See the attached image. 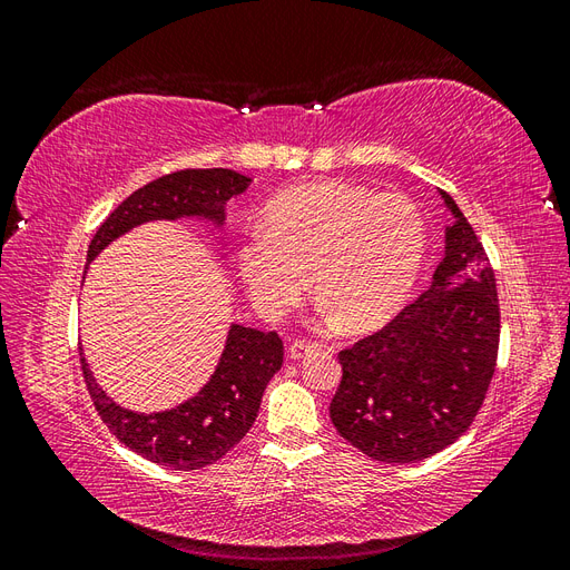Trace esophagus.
Returning a JSON list of instances; mask_svg holds the SVG:
<instances>
[{"mask_svg":"<svg viewBox=\"0 0 570 570\" xmlns=\"http://www.w3.org/2000/svg\"><path fill=\"white\" fill-rule=\"evenodd\" d=\"M314 352H318V344L316 342H306V340L292 342L289 347H287L289 358H306V356H312Z\"/></svg>","mask_w":570,"mask_h":570,"instance_id":"obj_1","label":"esophagus"}]
</instances>
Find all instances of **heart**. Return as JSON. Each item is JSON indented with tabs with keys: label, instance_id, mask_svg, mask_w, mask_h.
I'll return each instance as SVG.
<instances>
[{
	"label": "heart",
	"instance_id": "1",
	"mask_svg": "<svg viewBox=\"0 0 570 570\" xmlns=\"http://www.w3.org/2000/svg\"><path fill=\"white\" fill-rule=\"evenodd\" d=\"M425 226L404 195L323 180L271 199L264 228L237 249L252 302L268 318L285 316L312 283L325 325L371 327L406 299L423 262Z\"/></svg>",
	"mask_w": 570,
	"mask_h": 570
}]
</instances>
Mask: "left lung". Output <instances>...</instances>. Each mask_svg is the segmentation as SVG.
<instances>
[{
	"mask_svg": "<svg viewBox=\"0 0 570 570\" xmlns=\"http://www.w3.org/2000/svg\"><path fill=\"white\" fill-rule=\"evenodd\" d=\"M444 258L423 295L381 331L337 354L331 402L337 433L383 463H416L471 428L499 350V299L490 258L456 202Z\"/></svg>",
	"mask_w": 570,
	"mask_h": 570,
	"instance_id": "left-lung-1",
	"label": "left lung"
}]
</instances>
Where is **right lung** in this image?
<instances>
[{"label": "right lung", "instance_id": "1", "mask_svg": "<svg viewBox=\"0 0 570 570\" xmlns=\"http://www.w3.org/2000/svg\"><path fill=\"white\" fill-rule=\"evenodd\" d=\"M249 183L252 178L230 168H185L151 180L120 202L97 228L88 262L116 237L147 220L197 216L223 226L226 202L243 195ZM80 366L95 409L118 442L147 461L174 471H195L226 456L249 433L264 390L283 366V340L278 333H262L233 323L212 381L193 400L159 413H137L118 406L97 385L82 354Z\"/></svg>", "mask_w": 570, "mask_h": 570}]
</instances>
